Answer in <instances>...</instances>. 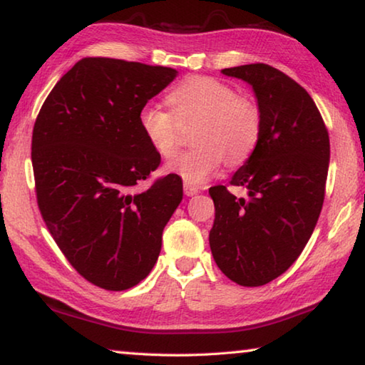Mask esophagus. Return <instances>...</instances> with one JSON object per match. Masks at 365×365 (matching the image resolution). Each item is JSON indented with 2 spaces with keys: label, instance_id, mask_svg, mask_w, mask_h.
<instances>
[{
  "label": "esophagus",
  "instance_id": "obj_1",
  "mask_svg": "<svg viewBox=\"0 0 365 365\" xmlns=\"http://www.w3.org/2000/svg\"><path fill=\"white\" fill-rule=\"evenodd\" d=\"M183 190H185V195H187V196H195V195L200 193V190L193 187V185H188V183H185Z\"/></svg>",
  "mask_w": 365,
  "mask_h": 365
}]
</instances>
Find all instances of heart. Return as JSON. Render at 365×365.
I'll list each match as a JSON object with an SVG mask.
<instances>
[{
    "label": "heart",
    "instance_id": "obj_1",
    "mask_svg": "<svg viewBox=\"0 0 365 365\" xmlns=\"http://www.w3.org/2000/svg\"><path fill=\"white\" fill-rule=\"evenodd\" d=\"M172 114L154 104L140 110L138 125L160 158L170 159L178 146V123L197 119L195 148L169 164V172L188 185L207 182L225 158L242 164L255 153L262 133V114L250 98L211 77H190L169 95Z\"/></svg>",
    "mask_w": 365,
    "mask_h": 365
}]
</instances>
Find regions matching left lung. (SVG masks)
I'll return each instance as SVG.
<instances>
[{
    "mask_svg": "<svg viewBox=\"0 0 365 365\" xmlns=\"http://www.w3.org/2000/svg\"><path fill=\"white\" fill-rule=\"evenodd\" d=\"M255 91L262 133L230 185L209 188L215 207L209 245L215 264L242 287H261L288 270L322 211L330 140L316 103L301 85L267 64L222 69Z\"/></svg>",
    "mask_w": 365,
    "mask_h": 365,
    "instance_id": "left-lung-1",
    "label": "left lung"
}]
</instances>
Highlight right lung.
<instances>
[{"mask_svg": "<svg viewBox=\"0 0 365 365\" xmlns=\"http://www.w3.org/2000/svg\"><path fill=\"white\" fill-rule=\"evenodd\" d=\"M177 73L83 58L54 85L36 117L32 165L41 217L72 267L109 292L146 279L183 197L175 174L135 191L160 163L140 130V110Z\"/></svg>", "mask_w": 365, "mask_h": 365, "instance_id": "obj_1", "label": "right lung"}]
</instances>
